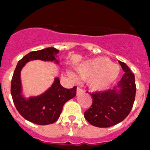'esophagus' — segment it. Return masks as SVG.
<instances>
[{
  "label": "esophagus",
  "mask_w": 150,
  "mask_h": 150,
  "mask_svg": "<svg viewBox=\"0 0 150 150\" xmlns=\"http://www.w3.org/2000/svg\"><path fill=\"white\" fill-rule=\"evenodd\" d=\"M84 92V90H83V89L81 88V87H78V88H77V95H80V94L83 93Z\"/></svg>",
  "instance_id": "esophagus-1"
}]
</instances>
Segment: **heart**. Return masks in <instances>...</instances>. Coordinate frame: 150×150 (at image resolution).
I'll use <instances>...</instances> for the list:
<instances>
[{
    "mask_svg": "<svg viewBox=\"0 0 150 150\" xmlns=\"http://www.w3.org/2000/svg\"><path fill=\"white\" fill-rule=\"evenodd\" d=\"M77 73L83 79H88L92 90H103L115 81L120 68L106 57H97L81 64L77 68Z\"/></svg>",
    "mask_w": 150,
    "mask_h": 150,
    "instance_id": "obj_1",
    "label": "heart"
}]
</instances>
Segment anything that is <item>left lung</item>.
<instances>
[{
    "mask_svg": "<svg viewBox=\"0 0 150 150\" xmlns=\"http://www.w3.org/2000/svg\"><path fill=\"white\" fill-rule=\"evenodd\" d=\"M119 63L125 72L119 81L120 91L117 93L115 90L109 89L89 93L93 102L90 108L84 112V117L96 127H110L122 122L134 105L136 93L134 75L125 63L119 61Z\"/></svg>",
    "mask_w": 150,
    "mask_h": 150,
    "instance_id": "obj_1",
    "label": "left lung"
}]
</instances>
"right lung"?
<instances>
[{"mask_svg": "<svg viewBox=\"0 0 150 150\" xmlns=\"http://www.w3.org/2000/svg\"><path fill=\"white\" fill-rule=\"evenodd\" d=\"M58 52V50L54 48L30 52L18 62L12 78L11 95L16 108L25 120L37 125H45L56 122L61 114L64 104L76 96L77 87L64 88L60 84V80L56 78L53 85L45 93L25 99L21 95L20 72L28 61L33 60L52 61L56 60L54 57Z\"/></svg>", "mask_w": 150, "mask_h": 150, "instance_id": "add662e5", "label": "right lung"}]
</instances>
